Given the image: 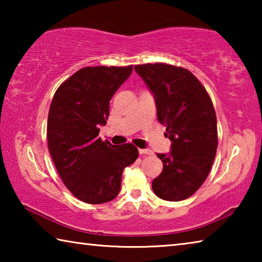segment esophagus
Returning a JSON list of instances; mask_svg holds the SVG:
<instances>
[{
	"instance_id": "esophagus-1",
	"label": "esophagus",
	"mask_w": 262,
	"mask_h": 262,
	"mask_svg": "<svg viewBox=\"0 0 262 262\" xmlns=\"http://www.w3.org/2000/svg\"><path fill=\"white\" fill-rule=\"evenodd\" d=\"M140 155H151L152 151L150 149H139Z\"/></svg>"
}]
</instances>
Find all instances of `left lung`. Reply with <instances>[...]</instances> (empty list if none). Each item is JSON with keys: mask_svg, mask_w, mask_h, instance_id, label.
<instances>
[{"mask_svg": "<svg viewBox=\"0 0 262 262\" xmlns=\"http://www.w3.org/2000/svg\"><path fill=\"white\" fill-rule=\"evenodd\" d=\"M151 92L157 119L166 126L168 154H157L163 171L154 193L166 201L189 198L205 183L217 149V120L209 95L185 68L166 63L134 67Z\"/></svg>", "mask_w": 262, "mask_h": 262, "instance_id": "1", "label": "left lung"}]
</instances>
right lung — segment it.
Here are the masks:
<instances>
[{
  "mask_svg": "<svg viewBox=\"0 0 262 262\" xmlns=\"http://www.w3.org/2000/svg\"><path fill=\"white\" fill-rule=\"evenodd\" d=\"M128 67H85L57 89L47 121L48 150L62 181L90 205L105 203L120 192L122 171L136 161L132 143L103 142L99 126L110 115V100L130 76Z\"/></svg>",
  "mask_w": 262,
  "mask_h": 262,
  "instance_id": "1",
  "label": "right lung"
}]
</instances>
